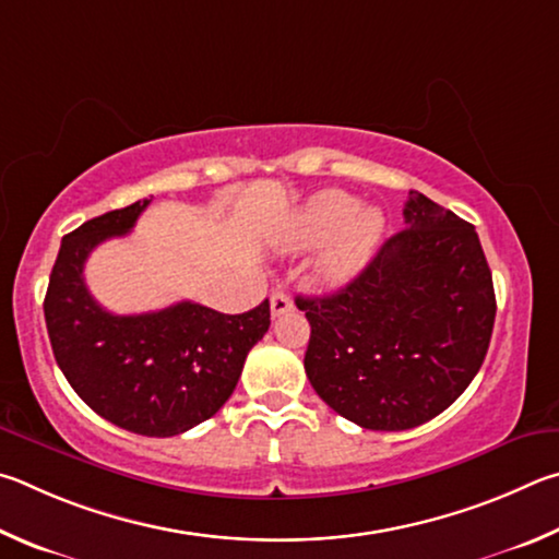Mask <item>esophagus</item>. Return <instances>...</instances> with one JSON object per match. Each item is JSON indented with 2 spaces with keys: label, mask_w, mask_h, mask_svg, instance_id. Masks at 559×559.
Returning <instances> with one entry per match:
<instances>
[{
  "label": "esophagus",
  "mask_w": 559,
  "mask_h": 559,
  "mask_svg": "<svg viewBox=\"0 0 559 559\" xmlns=\"http://www.w3.org/2000/svg\"><path fill=\"white\" fill-rule=\"evenodd\" d=\"M289 309H292V299H289L287 292H282V289L272 292V297H270V311H272V317L287 314Z\"/></svg>",
  "instance_id": "obj_1"
}]
</instances>
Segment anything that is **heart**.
Masks as SVG:
<instances>
[{
	"instance_id": "1",
	"label": "heart",
	"mask_w": 559,
	"mask_h": 559,
	"mask_svg": "<svg viewBox=\"0 0 559 559\" xmlns=\"http://www.w3.org/2000/svg\"><path fill=\"white\" fill-rule=\"evenodd\" d=\"M385 230L383 213L358 205L354 195L338 189L321 191L301 205L285 235L287 250H311L324 245L317 258V277L341 287L366 267Z\"/></svg>"
}]
</instances>
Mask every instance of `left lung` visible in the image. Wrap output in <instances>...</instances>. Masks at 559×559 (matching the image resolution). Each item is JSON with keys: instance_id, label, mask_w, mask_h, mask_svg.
I'll return each mask as SVG.
<instances>
[{"instance_id": "1", "label": "left lung", "mask_w": 559, "mask_h": 559, "mask_svg": "<svg viewBox=\"0 0 559 559\" xmlns=\"http://www.w3.org/2000/svg\"><path fill=\"white\" fill-rule=\"evenodd\" d=\"M405 230L354 282L297 297L311 326L305 370L324 403L364 429L400 432L454 403L481 368L496 295L472 223L409 191Z\"/></svg>"}]
</instances>
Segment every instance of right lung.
I'll list each match as a JSON object with an SVG mask.
<instances>
[{"label": "right lung", "instance_id": "obj_1", "mask_svg": "<svg viewBox=\"0 0 559 559\" xmlns=\"http://www.w3.org/2000/svg\"><path fill=\"white\" fill-rule=\"evenodd\" d=\"M150 201L66 235L44 317L56 364L87 407L127 432L174 437L213 417L233 395L250 348L270 329V301L245 314L179 301L120 317L97 305L83 280L87 254L130 233Z\"/></svg>", "mask_w": 559, "mask_h": 559}]
</instances>
